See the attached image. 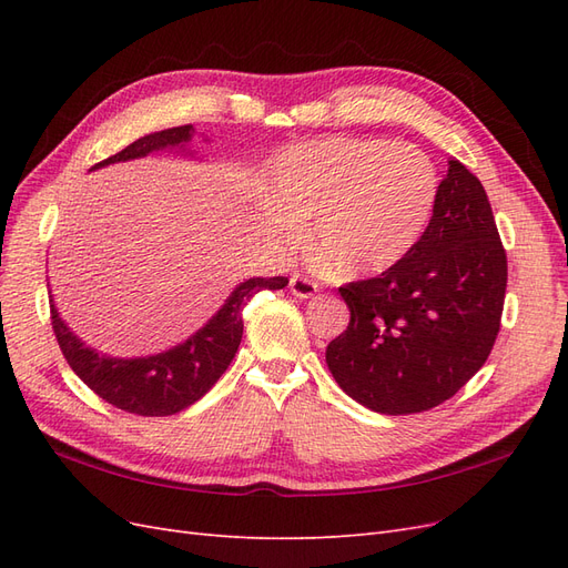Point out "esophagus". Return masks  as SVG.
<instances>
[{
    "instance_id": "1",
    "label": "esophagus",
    "mask_w": 568,
    "mask_h": 568,
    "mask_svg": "<svg viewBox=\"0 0 568 568\" xmlns=\"http://www.w3.org/2000/svg\"><path fill=\"white\" fill-rule=\"evenodd\" d=\"M288 288H291V294H294L296 298H313L317 291H320V286L313 280L301 277V274H294V277H291Z\"/></svg>"
}]
</instances>
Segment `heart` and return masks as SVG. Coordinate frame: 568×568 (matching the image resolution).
I'll list each match as a JSON object with an SVG mask.
<instances>
[{"instance_id":"heart-1","label":"heart","mask_w":568,"mask_h":568,"mask_svg":"<svg viewBox=\"0 0 568 568\" xmlns=\"http://www.w3.org/2000/svg\"><path fill=\"white\" fill-rule=\"evenodd\" d=\"M438 199L434 161L417 146L326 136L288 146L272 165L267 242L286 253L311 242L338 277H369L417 246Z\"/></svg>"}]
</instances>
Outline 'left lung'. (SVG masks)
<instances>
[{
    "label": "left lung",
    "instance_id": "1",
    "mask_svg": "<svg viewBox=\"0 0 568 568\" xmlns=\"http://www.w3.org/2000/svg\"><path fill=\"white\" fill-rule=\"evenodd\" d=\"M507 255L484 184L448 163L417 246L379 277L338 294L348 329L326 365L353 400L382 415L432 409L484 367L500 332Z\"/></svg>",
    "mask_w": 568,
    "mask_h": 568
}]
</instances>
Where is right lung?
<instances>
[{"instance_id": "obj_1", "label": "right lung", "mask_w": 568, "mask_h": 568, "mask_svg": "<svg viewBox=\"0 0 568 568\" xmlns=\"http://www.w3.org/2000/svg\"><path fill=\"white\" fill-rule=\"evenodd\" d=\"M194 128L180 125L144 134L140 140L118 151L115 156L97 163L92 170L111 163L144 159L153 151L182 149L192 142ZM288 284L286 277H253L239 284L225 305L205 322L196 334L180 346L149 357H111L101 355L68 329L61 320L54 298H49L51 326L59 341V348L68 365L88 384L99 398L118 409L142 417H168L201 400L213 388L239 351L244 334L242 311L257 291H277Z\"/></svg>"}]
</instances>
